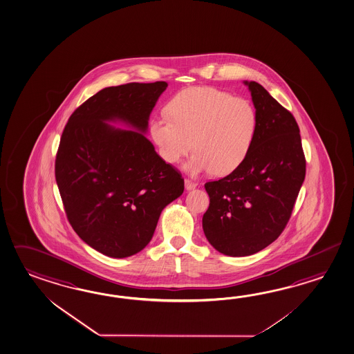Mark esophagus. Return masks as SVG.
Masks as SVG:
<instances>
[{
  "instance_id": "obj_1",
  "label": "esophagus",
  "mask_w": 354,
  "mask_h": 354,
  "mask_svg": "<svg viewBox=\"0 0 354 354\" xmlns=\"http://www.w3.org/2000/svg\"><path fill=\"white\" fill-rule=\"evenodd\" d=\"M184 184H185V189L187 190H193V189L196 188V183H194V181L189 180V179H185V181H184Z\"/></svg>"
}]
</instances>
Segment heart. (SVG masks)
Instances as JSON below:
<instances>
[{
	"instance_id": "b5f03b06",
	"label": "heart",
	"mask_w": 354,
	"mask_h": 354,
	"mask_svg": "<svg viewBox=\"0 0 354 354\" xmlns=\"http://www.w3.org/2000/svg\"><path fill=\"white\" fill-rule=\"evenodd\" d=\"M169 113L153 117L150 135L160 158L179 162L193 149L184 166L192 175L216 169L231 174L245 162L252 149L259 118L252 103L213 87L181 91L169 103Z\"/></svg>"
}]
</instances>
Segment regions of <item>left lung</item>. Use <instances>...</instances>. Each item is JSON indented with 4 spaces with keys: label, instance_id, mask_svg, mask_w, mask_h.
Here are the masks:
<instances>
[{
    "label": "left lung",
    "instance_id": "8db88e82",
    "mask_svg": "<svg viewBox=\"0 0 354 354\" xmlns=\"http://www.w3.org/2000/svg\"><path fill=\"white\" fill-rule=\"evenodd\" d=\"M243 83L259 118L252 149L237 170L204 185L210 203L203 231L218 252L232 257L259 252L281 234L305 179L294 115L257 82Z\"/></svg>",
    "mask_w": 354,
    "mask_h": 354
}]
</instances>
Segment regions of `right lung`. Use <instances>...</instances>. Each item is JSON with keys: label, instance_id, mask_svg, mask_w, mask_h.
<instances>
[{"label": "right lung", "instance_id": "obj_1", "mask_svg": "<svg viewBox=\"0 0 354 354\" xmlns=\"http://www.w3.org/2000/svg\"><path fill=\"white\" fill-rule=\"evenodd\" d=\"M166 87L155 82L103 88L74 111L60 138L55 179L69 223L109 257L144 250L162 209L184 192L180 174L145 136Z\"/></svg>", "mask_w": 354, "mask_h": 354}]
</instances>
